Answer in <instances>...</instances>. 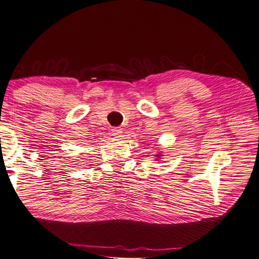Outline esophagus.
Here are the masks:
<instances>
[{"mask_svg": "<svg viewBox=\"0 0 259 259\" xmlns=\"http://www.w3.org/2000/svg\"><path fill=\"white\" fill-rule=\"evenodd\" d=\"M111 132H112V135H114L116 138H119V137H121L122 129L120 127H114V128L111 129Z\"/></svg>", "mask_w": 259, "mask_h": 259, "instance_id": "esophagus-1", "label": "esophagus"}]
</instances>
